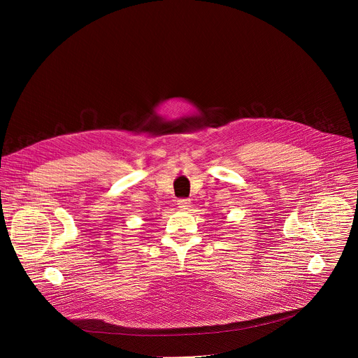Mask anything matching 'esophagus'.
I'll list each match as a JSON object with an SVG mask.
<instances>
[{
    "instance_id": "esophagus-1",
    "label": "esophagus",
    "mask_w": 358,
    "mask_h": 358,
    "mask_svg": "<svg viewBox=\"0 0 358 358\" xmlns=\"http://www.w3.org/2000/svg\"><path fill=\"white\" fill-rule=\"evenodd\" d=\"M177 206H178V208H181V210H188L189 206H191V201H189L188 198H180V199L177 201Z\"/></svg>"
}]
</instances>
